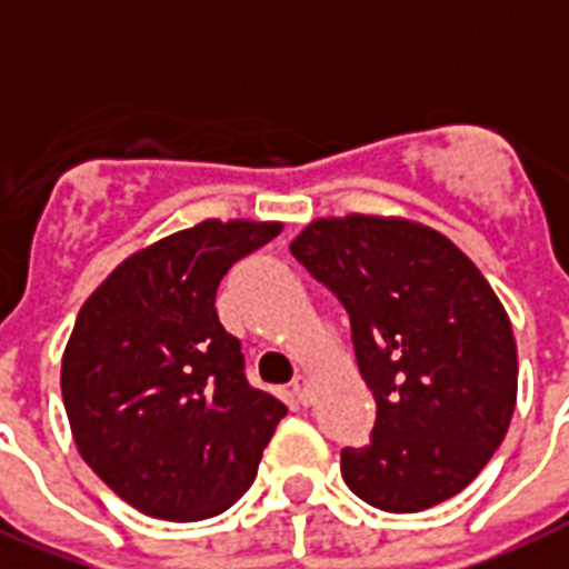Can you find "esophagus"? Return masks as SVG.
<instances>
[{"label":"esophagus","instance_id":"obj_1","mask_svg":"<svg viewBox=\"0 0 569 569\" xmlns=\"http://www.w3.org/2000/svg\"><path fill=\"white\" fill-rule=\"evenodd\" d=\"M290 389H293V398H297L302 407H308V403H311V382H308L306 377H293Z\"/></svg>","mask_w":569,"mask_h":569}]
</instances>
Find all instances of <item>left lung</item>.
Wrapping results in <instances>:
<instances>
[{"label": "left lung", "instance_id": "8db88e82", "mask_svg": "<svg viewBox=\"0 0 569 569\" xmlns=\"http://www.w3.org/2000/svg\"><path fill=\"white\" fill-rule=\"evenodd\" d=\"M290 254L350 317L377 400L371 442L341 451L347 487L389 513L457 496L517 407V341L487 279L442 234L380 216L311 222Z\"/></svg>", "mask_w": 569, "mask_h": 569}]
</instances>
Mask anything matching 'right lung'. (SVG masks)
I'll use <instances>...</instances> for the list:
<instances>
[{"mask_svg": "<svg viewBox=\"0 0 569 569\" xmlns=\"http://www.w3.org/2000/svg\"><path fill=\"white\" fill-rule=\"evenodd\" d=\"M279 231L207 219L127 258L79 308L61 362L70 430L106 487L148 517L231 508L288 412L249 386L216 315L224 272Z\"/></svg>", "mask_w": 569, "mask_h": 569, "instance_id": "1", "label": "right lung"}]
</instances>
